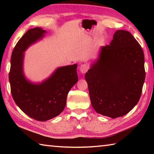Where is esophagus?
<instances>
[{"label": "esophagus", "mask_w": 154, "mask_h": 154, "mask_svg": "<svg viewBox=\"0 0 154 154\" xmlns=\"http://www.w3.org/2000/svg\"><path fill=\"white\" fill-rule=\"evenodd\" d=\"M88 69H89V66L86 64H82L79 66V71L83 74H85L88 71Z\"/></svg>", "instance_id": "obj_1"}]
</instances>
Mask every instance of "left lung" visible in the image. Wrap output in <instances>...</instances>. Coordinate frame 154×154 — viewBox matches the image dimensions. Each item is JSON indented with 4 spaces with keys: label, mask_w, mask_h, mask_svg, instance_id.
<instances>
[{
    "label": "left lung",
    "mask_w": 154,
    "mask_h": 154,
    "mask_svg": "<svg viewBox=\"0 0 154 154\" xmlns=\"http://www.w3.org/2000/svg\"><path fill=\"white\" fill-rule=\"evenodd\" d=\"M144 64L143 49L131 33L117 30L85 75L96 113L114 119L136 106L145 78Z\"/></svg>",
    "instance_id": "8db88e82"
}]
</instances>
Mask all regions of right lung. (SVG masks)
I'll return each instance as SVG.
<instances>
[{"mask_svg":"<svg viewBox=\"0 0 154 154\" xmlns=\"http://www.w3.org/2000/svg\"><path fill=\"white\" fill-rule=\"evenodd\" d=\"M42 28L28 30L18 41L11 58L9 75L13 98L24 113L37 121L59 116L66 106L70 90L78 82L77 64L58 67L41 82H32L24 71V52L45 36Z\"/></svg>","mask_w":154,"mask_h":154,"instance_id":"add662e5","label":"right lung"}]
</instances>
